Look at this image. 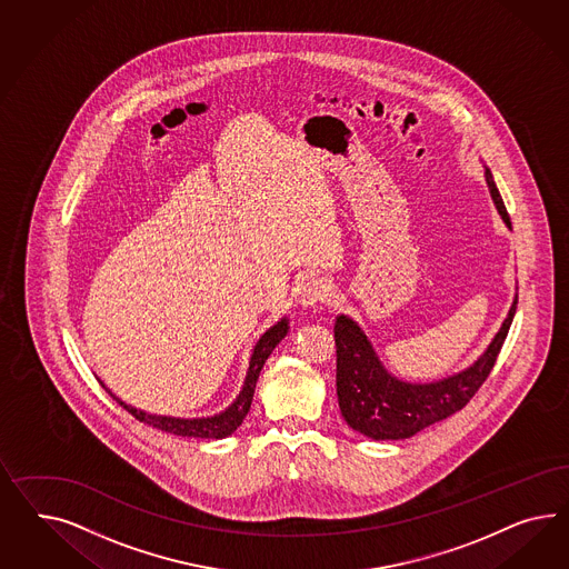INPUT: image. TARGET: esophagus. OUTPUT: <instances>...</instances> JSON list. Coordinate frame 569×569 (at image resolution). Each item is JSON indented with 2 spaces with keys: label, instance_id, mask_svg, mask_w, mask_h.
<instances>
[{
  "label": "esophagus",
  "instance_id": "34e87169",
  "mask_svg": "<svg viewBox=\"0 0 569 569\" xmlns=\"http://www.w3.org/2000/svg\"><path fill=\"white\" fill-rule=\"evenodd\" d=\"M333 300V288L328 279L323 277H309L302 281L298 290V302L302 307H317V305H329Z\"/></svg>",
  "mask_w": 569,
  "mask_h": 569
}]
</instances>
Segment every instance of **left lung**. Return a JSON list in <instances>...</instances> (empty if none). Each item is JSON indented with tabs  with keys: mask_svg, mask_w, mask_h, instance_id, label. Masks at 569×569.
Returning a JSON list of instances; mask_svg holds the SVG:
<instances>
[{
	"mask_svg": "<svg viewBox=\"0 0 569 569\" xmlns=\"http://www.w3.org/2000/svg\"><path fill=\"white\" fill-rule=\"evenodd\" d=\"M483 174L502 221L511 227L492 172L486 169ZM516 309L517 293L499 333L482 357L466 371L431 383H411L388 373L362 329L350 317L340 315L333 328L338 355L336 386L346 423L373 440H402L461 411L490 376Z\"/></svg>",
	"mask_w": 569,
	"mask_h": 569,
	"instance_id": "obj_1",
	"label": "left lung"
}]
</instances>
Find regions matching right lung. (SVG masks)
Segmentation results:
<instances>
[{"label":"right lung","instance_id":"add662e5","mask_svg":"<svg viewBox=\"0 0 569 569\" xmlns=\"http://www.w3.org/2000/svg\"><path fill=\"white\" fill-rule=\"evenodd\" d=\"M288 319H281L277 321L276 326L271 329H267L262 336H260L259 342L252 350V357H250V367H248V373L243 379V386H241L240 397L233 400L231 407H227L223 413L212 415V417H200V419H181V417H167V415H150L146 411H138L136 407L131 405H124L121 398L114 397L106 386L108 395L114 398L122 409H127L129 413L133 415L138 421L146 423V426H152L156 430L167 431V433H174V436H186V438H207V440H221L224 436L233 433L241 426L243 417L250 411V405H252V397H254V388H257V381H259L260 369L264 361L269 359V355L273 352L276 348L288 333Z\"/></svg>","mask_w":569,"mask_h":569}]
</instances>
